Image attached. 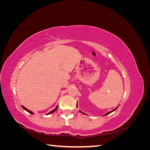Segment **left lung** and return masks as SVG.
Here are the masks:
<instances>
[{"mask_svg":"<svg viewBox=\"0 0 150 150\" xmlns=\"http://www.w3.org/2000/svg\"><path fill=\"white\" fill-rule=\"evenodd\" d=\"M76 107H78V103H77V105H76ZM117 107L116 108H115V110H112V111H110V112H108V113H106V114H105V115H103V116H106V115H109V114H110V113H111V112H112V111H115V110H116V109H117ZM80 112H82V113H83V114H84V115H85V113H84V112H81V111H80Z\"/></svg>","mask_w":150,"mask_h":150,"instance_id":"8db88e82","label":"left lung"}]
</instances>
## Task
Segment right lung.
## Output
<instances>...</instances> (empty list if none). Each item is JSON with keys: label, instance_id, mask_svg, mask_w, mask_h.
Instances as JSON below:
<instances>
[{"label": "right lung", "instance_id": "add662e5", "mask_svg": "<svg viewBox=\"0 0 150 150\" xmlns=\"http://www.w3.org/2000/svg\"><path fill=\"white\" fill-rule=\"evenodd\" d=\"M22 108L24 109V110H25L26 111H28V112H29V113H30V114H33V111H29V110H28V109L27 108H25L24 106H22ZM57 108H58V106H57L56 107V108L54 109V110H52L51 112H49L47 115H50V114H52V113H53L54 112H55L56 110H57Z\"/></svg>", "mask_w": 150, "mask_h": 150}]
</instances>
